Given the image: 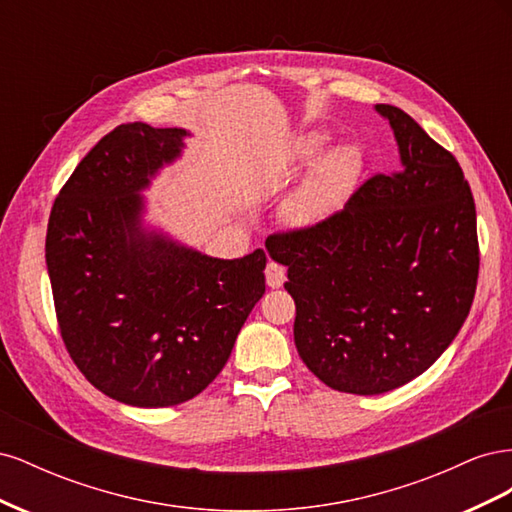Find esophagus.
I'll use <instances>...</instances> for the list:
<instances>
[{"instance_id":"esophagus-1","label":"esophagus","mask_w":512,"mask_h":512,"mask_svg":"<svg viewBox=\"0 0 512 512\" xmlns=\"http://www.w3.org/2000/svg\"><path fill=\"white\" fill-rule=\"evenodd\" d=\"M265 275H267V284L271 288H280L286 282V269L282 265H277V262H273V260H269Z\"/></svg>"}]
</instances>
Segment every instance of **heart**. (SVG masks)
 <instances>
[{"mask_svg": "<svg viewBox=\"0 0 512 512\" xmlns=\"http://www.w3.org/2000/svg\"><path fill=\"white\" fill-rule=\"evenodd\" d=\"M331 136L322 130H307L288 145L282 160V175L312 166V170L282 198L280 220L297 230H312L331 222L342 211L361 175L363 158L352 143L329 149ZM325 156L322 157L321 153Z\"/></svg>", "mask_w": 512, "mask_h": 512, "instance_id": "b5f03b06", "label": "heart"}]
</instances>
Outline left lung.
Listing matches in <instances>:
<instances>
[{
  "mask_svg": "<svg viewBox=\"0 0 512 512\" xmlns=\"http://www.w3.org/2000/svg\"><path fill=\"white\" fill-rule=\"evenodd\" d=\"M399 168L365 181L331 222L273 235L297 305L294 346L342 393L380 395L453 344L476 292V207L457 160L391 104Z\"/></svg>",
  "mask_w": 512,
  "mask_h": 512,
  "instance_id": "left-lung-1",
  "label": "left lung"
}]
</instances>
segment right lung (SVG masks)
Returning <instances> with one entry per match:
<instances>
[{"mask_svg": "<svg viewBox=\"0 0 512 512\" xmlns=\"http://www.w3.org/2000/svg\"><path fill=\"white\" fill-rule=\"evenodd\" d=\"M183 128L123 123L59 192L46 230L64 344L104 395L177 406L224 369L265 294L267 256L213 258L145 222V190L185 149Z\"/></svg>", "mask_w": 512, "mask_h": 512, "instance_id": "add662e5", "label": "right lung"}]
</instances>
